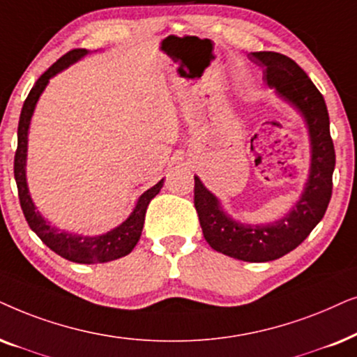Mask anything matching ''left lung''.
<instances>
[{
  "label": "left lung",
  "instance_id": "1",
  "mask_svg": "<svg viewBox=\"0 0 357 357\" xmlns=\"http://www.w3.org/2000/svg\"><path fill=\"white\" fill-rule=\"evenodd\" d=\"M264 66V79L275 96L292 106L305 122L310 140V168L301 197L286 215L268 223H243L227 213L220 199L194 176V206L204 238L230 258L266 263L296 250L325 215L333 189L335 146L321 93L296 61L278 52H255Z\"/></svg>",
  "mask_w": 357,
  "mask_h": 357
}]
</instances>
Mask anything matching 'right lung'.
I'll use <instances>...</instances> for the list:
<instances>
[{
	"instance_id": "right-lung-1",
	"label": "right lung",
	"mask_w": 357,
	"mask_h": 357,
	"mask_svg": "<svg viewBox=\"0 0 357 357\" xmlns=\"http://www.w3.org/2000/svg\"><path fill=\"white\" fill-rule=\"evenodd\" d=\"M89 52L86 49H76L56 60L44 75L37 79L32 86L29 96L24 101L21 117H19L17 127V150L14 156V178H16L19 202L26 217L27 223L32 228V231L49 246L52 251L60 255L61 258L73 261L79 264H96V263H109V261L119 259L122 256H127L135 245L139 243L142 228L145 222V212L151 199L160 192L163 188V179L155 184L153 188L146 189L142 196L137 199V204L130 215L126 218L112 230L106 231L102 235H78L71 231L61 230L59 227H54L42 213L37 211L34 201H32L29 186H27L26 176V163H27V140H29V127L32 116H34L36 106L39 102V98L44 93L47 84L55 75L68 68L78 60H82Z\"/></svg>"
}]
</instances>
